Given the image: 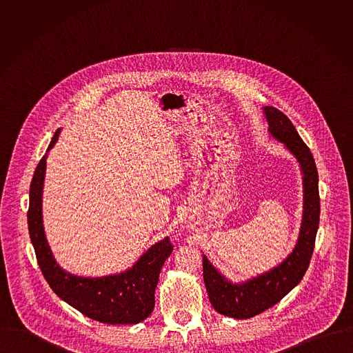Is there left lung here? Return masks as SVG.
I'll return each mask as SVG.
<instances>
[{
    "label": "left lung",
    "instance_id": "1",
    "mask_svg": "<svg viewBox=\"0 0 353 353\" xmlns=\"http://www.w3.org/2000/svg\"><path fill=\"white\" fill-rule=\"evenodd\" d=\"M269 134L299 163L303 175V217L298 242L288 256L273 269L246 281L232 283L202 255L203 283L213 308L227 316L248 319L270 308L292 291L303 279L315 246L319 225L318 171L308 147L292 122L280 110L265 105Z\"/></svg>",
    "mask_w": 353,
    "mask_h": 353
}]
</instances>
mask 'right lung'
<instances>
[{
    "label": "right lung",
    "instance_id": "right-lung-1",
    "mask_svg": "<svg viewBox=\"0 0 353 353\" xmlns=\"http://www.w3.org/2000/svg\"><path fill=\"white\" fill-rule=\"evenodd\" d=\"M58 129L39 161L30 186V208L27 213L28 231L41 270L51 290L85 316L108 325H133L151 315L154 307V290L163 263L172 252L165 236L152 245L136 263L125 272L101 277L76 276L62 269L55 261L46 239L42 199L46 175V159L58 141Z\"/></svg>",
    "mask_w": 353,
    "mask_h": 353
}]
</instances>
